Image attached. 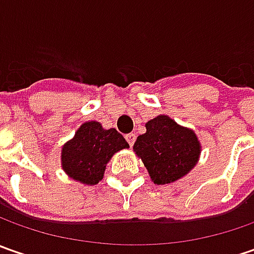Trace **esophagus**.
Masks as SVG:
<instances>
[{"label": "esophagus", "mask_w": 254, "mask_h": 254, "mask_svg": "<svg viewBox=\"0 0 254 254\" xmlns=\"http://www.w3.org/2000/svg\"><path fill=\"white\" fill-rule=\"evenodd\" d=\"M126 140H127L128 144H130V147H132V144H134V141H135V134H132V132L127 134V135H126Z\"/></svg>", "instance_id": "esophagus-1"}]
</instances>
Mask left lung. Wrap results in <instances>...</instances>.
I'll return each instance as SVG.
<instances>
[{"instance_id": "1", "label": "left lung", "mask_w": 254, "mask_h": 254, "mask_svg": "<svg viewBox=\"0 0 254 254\" xmlns=\"http://www.w3.org/2000/svg\"><path fill=\"white\" fill-rule=\"evenodd\" d=\"M132 150L141 158L151 180L165 185L181 180L199 160L200 142L196 134L161 114L145 124Z\"/></svg>"}]
</instances>
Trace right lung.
<instances>
[{"mask_svg":"<svg viewBox=\"0 0 254 254\" xmlns=\"http://www.w3.org/2000/svg\"><path fill=\"white\" fill-rule=\"evenodd\" d=\"M128 147L116 128L104 130L100 123L86 122L62 147V168L74 181L96 185L103 180L106 165L113 155Z\"/></svg>","mask_w":254,"mask_h":254,"instance_id":"obj_1","label":"right lung"}]
</instances>
